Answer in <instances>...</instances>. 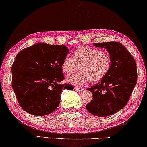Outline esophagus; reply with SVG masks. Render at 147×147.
Instances as JSON below:
<instances>
[{"label": "esophagus", "instance_id": "obj_1", "mask_svg": "<svg viewBox=\"0 0 147 147\" xmlns=\"http://www.w3.org/2000/svg\"><path fill=\"white\" fill-rule=\"evenodd\" d=\"M74 89H75L76 91H77V92H82V91H83V90H84L82 88H81V87H77V86L74 88Z\"/></svg>", "mask_w": 147, "mask_h": 147}]
</instances>
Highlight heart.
<instances>
[{"instance_id": "1", "label": "heart", "mask_w": 147, "mask_h": 147, "mask_svg": "<svg viewBox=\"0 0 147 147\" xmlns=\"http://www.w3.org/2000/svg\"><path fill=\"white\" fill-rule=\"evenodd\" d=\"M112 59L108 52L89 46H81L74 51L73 57L67 55L61 64L63 71L73 74L80 66V73L67 78L69 83L82 85L90 80L96 83L105 77L110 71Z\"/></svg>"}]
</instances>
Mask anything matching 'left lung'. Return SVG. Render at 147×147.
I'll return each mask as SVG.
<instances>
[{
	"label": "left lung",
	"mask_w": 147,
	"mask_h": 147,
	"mask_svg": "<svg viewBox=\"0 0 147 147\" xmlns=\"http://www.w3.org/2000/svg\"><path fill=\"white\" fill-rule=\"evenodd\" d=\"M104 48L111 55L109 73L103 80L88 88L93 99L86 105L92 115L107 116L117 113L126 105L137 80L136 63L125 46L118 42L94 43Z\"/></svg>",
	"instance_id": "left-lung-1"
}]
</instances>
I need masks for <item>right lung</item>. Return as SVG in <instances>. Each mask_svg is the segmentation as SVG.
<instances>
[{
    "label": "right lung",
    "mask_w": 147,
    "mask_h": 147,
    "mask_svg": "<svg viewBox=\"0 0 147 147\" xmlns=\"http://www.w3.org/2000/svg\"><path fill=\"white\" fill-rule=\"evenodd\" d=\"M69 50L64 45L38 43L21 50L11 67V86L18 103L27 113L46 116L59 106L63 89L61 64Z\"/></svg>",
    "instance_id": "right-lung-1"
}]
</instances>
